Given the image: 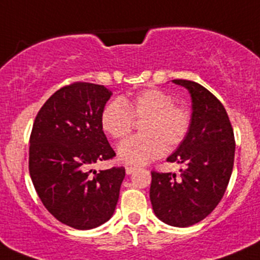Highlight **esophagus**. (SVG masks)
I'll return each mask as SVG.
<instances>
[{
    "instance_id": "obj_1",
    "label": "esophagus",
    "mask_w": 260,
    "mask_h": 260,
    "mask_svg": "<svg viewBox=\"0 0 260 260\" xmlns=\"http://www.w3.org/2000/svg\"><path fill=\"white\" fill-rule=\"evenodd\" d=\"M136 170H137V168H136V166H132V165L125 166V173H127V175H131V174Z\"/></svg>"
}]
</instances>
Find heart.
I'll return each instance as SVG.
<instances>
[{
    "label": "heart",
    "instance_id": "b5f03b06",
    "mask_svg": "<svg viewBox=\"0 0 260 260\" xmlns=\"http://www.w3.org/2000/svg\"><path fill=\"white\" fill-rule=\"evenodd\" d=\"M141 122V135L122 142L118 156L123 162L142 165L178 147L190 129L191 115L185 107L174 104V98L160 89H147L132 98L115 99L103 109V131L114 140H123Z\"/></svg>",
    "mask_w": 260,
    "mask_h": 260
}]
</instances>
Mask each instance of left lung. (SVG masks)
<instances>
[{"label":"left lung","instance_id":"8db88e82","mask_svg":"<svg viewBox=\"0 0 260 260\" xmlns=\"http://www.w3.org/2000/svg\"><path fill=\"white\" fill-rule=\"evenodd\" d=\"M191 98V123L185 140L169 162L186 165L180 176L151 171L150 200L162 222L188 228L207 217L220 203L230 181L235 138L230 119L220 100L202 85L173 80Z\"/></svg>","mask_w":260,"mask_h":260}]
</instances>
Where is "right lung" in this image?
Masks as SVG:
<instances>
[{"label":"right lung","instance_id":"obj_1","mask_svg":"<svg viewBox=\"0 0 260 260\" xmlns=\"http://www.w3.org/2000/svg\"><path fill=\"white\" fill-rule=\"evenodd\" d=\"M112 91L74 82L44 103L30 135L29 173L44 207L62 223L90 230L113 216L125 169L94 171L115 156L103 131V109Z\"/></svg>","mask_w":260,"mask_h":260}]
</instances>
